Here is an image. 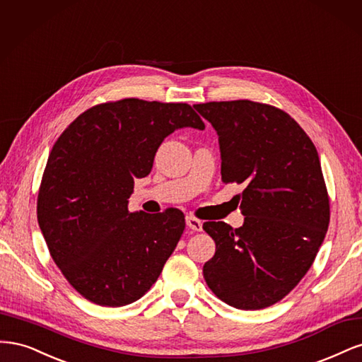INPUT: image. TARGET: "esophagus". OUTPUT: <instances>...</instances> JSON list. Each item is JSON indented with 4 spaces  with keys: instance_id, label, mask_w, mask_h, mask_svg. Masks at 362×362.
Returning a JSON list of instances; mask_svg holds the SVG:
<instances>
[{
    "instance_id": "1",
    "label": "esophagus",
    "mask_w": 362,
    "mask_h": 362,
    "mask_svg": "<svg viewBox=\"0 0 362 362\" xmlns=\"http://www.w3.org/2000/svg\"><path fill=\"white\" fill-rule=\"evenodd\" d=\"M185 223H187V226L190 229H193V231H202V222L199 221V218H196L193 216H187L185 217Z\"/></svg>"
}]
</instances>
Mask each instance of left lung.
<instances>
[{
	"label": "left lung",
	"mask_w": 362,
	"mask_h": 362,
	"mask_svg": "<svg viewBox=\"0 0 362 362\" xmlns=\"http://www.w3.org/2000/svg\"><path fill=\"white\" fill-rule=\"evenodd\" d=\"M193 107L218 136L222 181L245 184V223L202 226L216 243L204 278L234 308H267L298 286L325 240L329 198L319 154L276 107L247 100Z\"/></svg>",
	"instance_id": "left-lung-1"
}]
</instances>
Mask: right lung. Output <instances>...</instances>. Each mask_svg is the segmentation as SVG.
<instances>
[{
	"mask_svg": "<svg viewBox=\"0 0 362 362\" xmlns=\"http://www.w3.org/2000/svg\"><path fill=\"white\" fill-rule=\"evenodd\" d=\"M204 129L189 104L127 98L95 105L54 144L37 196V222L54 262L87 300L124 306L157 281L185 228L177 208L129 213L134 180L149 175L161 141Z\"/></svg>",
	"mask_w": 362,
	"mask_h": 362,
	"instance_id": "1",
	"label": "right lung"
}]
</instances>
